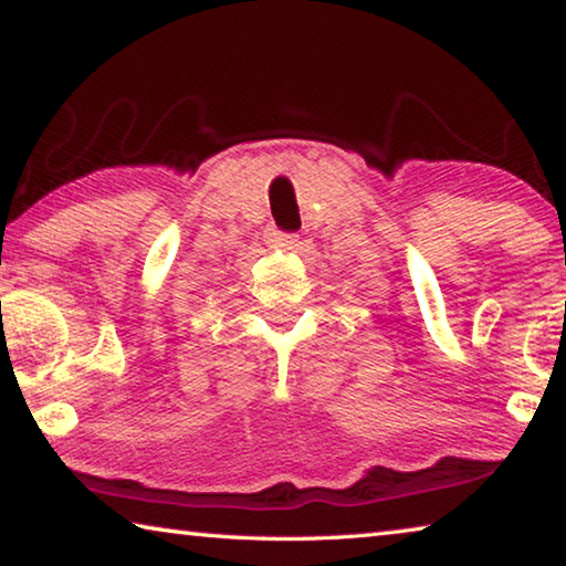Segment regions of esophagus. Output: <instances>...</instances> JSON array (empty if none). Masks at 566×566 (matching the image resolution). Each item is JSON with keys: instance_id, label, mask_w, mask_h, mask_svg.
<instances>
[{"instance_id": "34e87169", "label": "esophagus", "mask_w": 566, "mask_h": 566, "mask_svg": "<svg viewBox=\"0 0 566 566\" xmlns=\"http://www.w3.org/2000/svg\"><path fill=\"white\" fill-rule=\"evenodd\" d=\"M266 237H270L274 244H280V247H284V249H292V247L296 244V234L282 232V229H276V227H272L270 232H266Z\"/></svg>"}]
</instances>
